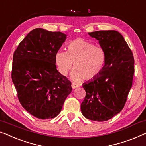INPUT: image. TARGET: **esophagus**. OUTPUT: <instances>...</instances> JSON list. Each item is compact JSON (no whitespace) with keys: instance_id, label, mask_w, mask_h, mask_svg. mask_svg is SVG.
<instances>
[{"instance_id":"obj_1","label":"esophagus","mask_w":146,"mask_h":146,"mask_svg":"<svg viewBox=\"0 0 146 146\" xmlns=\"http://www.w3.org/2000/svg\"><path fill=\"white\" fill-rule=\"evenodd\" d=\"M71 86H72V89H76L78 87V85H77V84H72Z\"/></svg>"}]
</instances>
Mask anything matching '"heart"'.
Masks as SVG:
<instances>
[{"label": "heart", "instance_id": "b5f03b06", "mask_svg": "<svg viewBox=\"0 0 146 146\" xmlns=\"http://www.w3.org/2000/svg\"><path fill=\"white\" fill-rule=\"evenodd\" d=\"M55 62L62 76L68 75L74 64L70 78L79 82L83 78L90 80L100 74L106 62V53L101 47L79 38L68 44V51L56 52Z\"/></svg>", "mask_w": 146, "mask_h": 146}]
</instances>
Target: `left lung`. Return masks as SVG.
<instances>
[{
	"label": "left lung",
	"mask_w": 146,
	"mask_h": 146,
	"mask_svg": "<svg viewBox=\"0 0 146 146\" xmlns=\"http://www.w3.org/2000/svg\"><path fill=\"white\" fill-rule=\"evenodd\" d=\"M106 53L104 68L98 76L84 83L86 94L82 115L94 121H106L119 113L132 85L134 59L124 38L115 30L88 33Z\"/></svg>",
	"instance_id": "8db88e82"
}]
</instances>
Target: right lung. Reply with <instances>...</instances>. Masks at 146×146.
<instances>
[{
    "label": "right lung",
    "instance_id": "1",
    "mask_svg": "<svg viewBox=\"0 0 146 146\" xmlns=\"http://www.w3.org/2000/svg\"><path fill=\"white\" fill-rule=\"evenodd\" d=\"M67 35L43 28L31 31L14 52L12 80L22 107L40 119L60 113L71 82L56 69L55 54Z\"/></svg>",
    "mask_w": 146,
    "mask_h": 146
}]
</instances>
